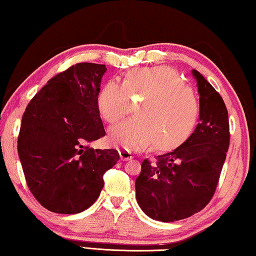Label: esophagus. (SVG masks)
<instances>
[{
  "instance_id": "1",
  "label": "esophagus",
  "mask_w": 256,
  "mask_h": 256,
  "mask_svg": "<svg viewBox=\"0 0 256 256\" xmlns=\"http://www.w3.org/2000/svg\"><path fill=\"white\" fill-rule=\"evenodd\" d=\"M118 152H120V158L123 160V161H128V160H131L133 158V154L130 150H118Z\"/></svg>"
}]
</instances>
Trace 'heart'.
Returning a JSON list of instances; mask_svg holds the SVG:
<instances>
[{
	"instance_id": "obj_1",
	"label": "heart",
	"mask_w": 256,
	"mask_h": 256,
	"mask_svg": "<svg viewBox=\"0 0 256 256\" xmlns=\"http://www.w3.org/2000/svg\"><path fill=\"white\" fill-rule=\"evenodd\" d=\"M139 104L134 118L110 128L108 140L123 150L150 146L158 152L177 150L196 128L200 116L196 98L178 72L169 66L136 68L124 76L122 86L106 82L98 95L102 120L116 123Z\"/></svg>"
}]
</instances>
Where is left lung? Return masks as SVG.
<instances>
[{
    "label": "left lung",
    "mask_w": 256,
    "mask_h": 256,
    "mask_svg": "<svg viewBox=\"0 0 256 256\" xmlns=\"http://www.w3.org/2000/svg\"><path fill=\"white\" fill-rule=\"evenodd\" d=\"M200 95V123L174 152L144 160L136 201L152 220L174 222L204 209L215 193L230 144L228 109L218 92L192 71Z\"/></svg>",
    "instance_id": "obj_1"
}]
</instances>
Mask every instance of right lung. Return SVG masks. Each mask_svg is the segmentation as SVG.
Instances as JSON below:
<instances>
[{"instance_id":"right-lung-1","label":"right lung","mask_w":256,"mask_h":256,"mask_svg":"<svg viewBox=\"0 0 256 256\" xmlns=\"http://www.w3.org/2000/svg\"><path fill=\"white\" fill-rule=\"evenodd\" d=\"M104 64L77 63L52 77L22 115L18 155L26 182L46 209L78 214L104 188V174L120 160L116 150L87 144L106 136L96 100Z\"/></svg>"}]
</instances>
